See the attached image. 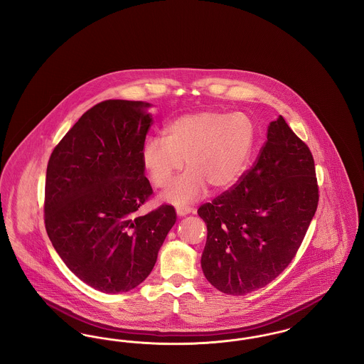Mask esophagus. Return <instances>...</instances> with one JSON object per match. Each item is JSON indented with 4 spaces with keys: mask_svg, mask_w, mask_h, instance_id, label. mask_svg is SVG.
Segmentation results:
<instances>
[{
    "mask_svg": "<svg viewBox=\"0 0 364 364\" xmlns=\"http://www.w3.org/2000/svg\"><path fill=\"white\" fill-rule=\"evenodd\" d=\"M192 211H193V208H191V206H180V208H176V213L180 217H184V215L190 214Z\"/></svg>",
    "mask_w": 364,
    "mask_h": 364,
    "instance_id": "esophagus-1",
    "label": "esophagus"
}]
</instances>
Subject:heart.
I'll return each instance as SVG.
<instances>
[{"label": "heart", "instance_id": "1", "mask_svg": "<svg viewBox=\"0 0 364 364\" xmlns=\"http://www.w3.org/2000/svg\"><path fill=\"white\" fill-rule=\"evenodd\" d=\"M254 125L242 113L225 114L200 110L181 114L168 122L164 136H149L141 146V165L156 188L169 186L162 198L186 206L200 198L208 186L230 187L242 176L254 146Z\"/></svg>", "mask_w": 364, "mask_h": 364}]
</instances>
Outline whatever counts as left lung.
Here are the masks:
<instances>
[{"label":"left lung","mask_w":364,"mask_h":364,"mask_svg":"<svg viewBox=\"0 0 364 364\" xmlns=\"http://www.w3.org/2000/svg\"><path fill=\"white\" fill-rule=\"evenodd\" d=\"M318 200L311 151L279 116L251 169L198 208L208 226L205 277L236 296L266 287L294 259Z\"/></svg>","instance_id":"1"}]
</instances>
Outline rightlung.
<instances>
[{
    "mask_svg": "<svg viewBox=\"0 0 364 364\" xmlns=\"http://www.w3.org/2000/svg\"><path fill=\"white\" fill-rule=\"evenodd\" d=\"M147 107L124 100L92 106L54 147L48 164V236L70 272L105 294L141 284L176 223L171 205L138 213L153 195L140 156L153 124Z\"/></svg>",
    "mask_w": 364,
    "mask_h": 364,
    "instance_id": "right-lung-1",
    "label": "right lung"
}]
</instances>
